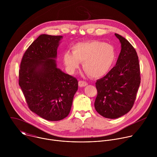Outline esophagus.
Returning <instances> with one entry per match:
<instances>
[{
	"label": "esophagus",
	"mask_w": 157,
	"mask_h": 157,
	"mask_svg": "<svg viewBox=\"0 0 157 157\" xmlns=\"http://www.w3.org/2000/svg\"><path fill=\"white\" fill-rule=\"evenodd\" d=\"M78 84H79V87H85V86H86L88 84H87V82H85V81H79V82H78Z\"/></svg>",
	"instance_id": "esophagus-1"
}]
</instances>
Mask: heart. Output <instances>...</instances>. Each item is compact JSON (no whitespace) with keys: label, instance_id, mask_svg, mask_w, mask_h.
<instances>
[{"label":"heart","instance_id":"1","mask_svg":"<svg viewBox=\"0 0 157 157\" xmlns=\"http://www.w3.org/2000/svg\"><path fill=\"white\" fill-rule=\"evenodd\" d=\"M72 52H65L64 64L70 73L73 74L83 62L84 70L93 78H101L109 72L116 59L114 47L98 40L79 42L72 47Z\"/></svg>","mask_w":157,"mask_h":157}]
</instances>
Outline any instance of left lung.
Returning a JSON list of instances; mask_svg holds the SVG:
<instances>
[{
	"instance_id": "obj_1",
	"label": "left lung",
	"mask_w": 157,
	"mask_h": 157,
	"mask_svg": "<svg viewBox=\"0 0 157 157\" xmlns=\"http://www.w3.org/2000/svg\"><path fill=\"white\" fill-rule=\"evenodd\" d=\"M121 44L116 64L103 78L98 79V95L94 107L98 113L108 119L119 118L130 110L140 84L139 58L132 44L115 33Z\"/></svg>"
}]
</instances>
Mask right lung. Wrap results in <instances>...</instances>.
Instances as JSON below:
<instances>
[{
	"instance_id": "obj_1",
	"label": "right lung",
	"mask_w": 157,
	"mask_h": 157,
	"mask_svg": "<svg viewBox=\"0 0 157 157\" xmlns=\"http://www.w3.org/2000/svg\"><path fill=\"white\" fill-rule=\"evenodd\" d=\"M62 38L40 35L25 52L19 71V86L29 109L50 121L68 116L78 89L77 79L57 67V49Z\"/></svg>"
}]
</instances>
